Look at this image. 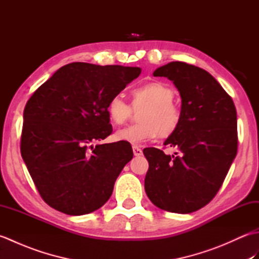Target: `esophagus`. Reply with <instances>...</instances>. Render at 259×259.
<instances>
[{"label": "esophagus", "instance_id": "1", "mask_svg": "<svg viewBox=\"0 0 259 259\" xmlns=\"http://www.w3.org/2000/svg\"><path fill=\"white\" fill-rule=\"evenodd\" d=\"M133 150H134V155H135L136 157H139V156L142 155V150L140 149L139 147L134 146V147H133Z\"/></svg>", "mask_w": 259, "mask_h": 259}]
</instances>
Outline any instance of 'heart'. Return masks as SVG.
I'll return each mask as SVG.
<instances>
[{
	"label": "heart",
	"mask_w": 259,
	"mask_h": 259,
	"mask_svg": "<svg viewBox=\"0 0 259 259\" xmlns=\"http://www.w3.org/2000/svg\"><path fill=\"white\" fill-rule=\"evenodd\" d=\"M133 107L141 109L139 123L125 126L114 134L118 141L138 146L153 140L160 134L163 137L174 134L179 126L181 111L174 103L175 91L160 81H151L136 87L131 91ZM133 107L121 96L110 98L107 112L115 124H122L133 114Z\"/></svg>",
	"instance_id": "obj_1"
}]
</instances>
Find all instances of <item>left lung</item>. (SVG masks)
I'll use <instances>...</instances> for the list:
<instances>
[{"label":"left lung","instance_id":"8db88e82","mask_svg":"<svg viewBox=\"0 0 259 259\" xmlns=\"http://www.w3.org/2000/svg\"><path fill=\"white\" fill-rule=\"evenodd\" d=\"M155 76L174 82L181 97V120L164 146L147 148L145 190L153 205L189 213L212 200L237 155V113L232 97L206 70L185 62L158 68Z\"/></svg>","mask_w":259,"mask_h":259}]
</instances>
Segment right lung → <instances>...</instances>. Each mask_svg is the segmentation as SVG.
Masks as SVG:
<instances>
[{"mask_svg": "<svg viewBox=\"0 0 259 259\" xmlns=\"http://www.w3.org/2000/svg\"><path fill=\"white\" fill-rule=\"evenodd\" d=\"M140 68L69 63L26 102L21 155L38 194L67 214L97 210L134 157L123 142L93 147L112 133L107 104L138 78Z\"/></svg>", "mask_w": 259, "mask_h": 259, "instance_id": "right-lung-1", "label": "right lung"}]
</instances>
